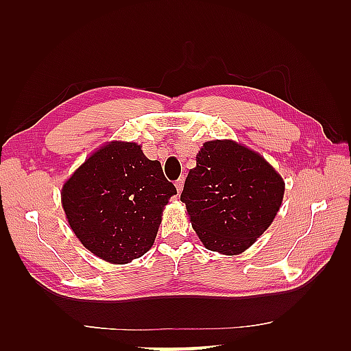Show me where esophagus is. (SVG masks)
Returning <instances> with one entry per match:
<instances>
[{"instance_id": "34e87169", "label": "esophagus", "mask_w": 351, "mask_h": 351, "mask_svg": "<svg viewBox=\"0 0 351 351\" xmlns=\"http://www.w3.org/2000/svg\"><path fill=\"white\" fill-rule=\"evenodd\" d=\"M184 182H185V178L184 176H181L180 180H178L176 182H175V185H176V190H178V193H181L182 190H184Z\"/></svg>"}]
</instances>
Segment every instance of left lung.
Returning <instances> with one entry per match:
<instances>
[{
    "instance_id": "8db88e82",
    "label": "left lung",
    "mask_w": 351,
    "mask_h": 351,
    "mask_svg": "<svg viewBox=\"0 0 351 351\" xmlns=\"http://www.w3.org/2000/svg\"><path fill=\"white\" fill-rule=\"evenodd\" d=\"M285 181L259 152L234 140H210L196 155L181 202L208 250L240 255L270 228Z\"/></svg>"
}]
</instances>
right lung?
I'll list each match as a JSON object with an SVG mask.
<instances>
[{"instance_id":"right-lung-1","label":"right lung","mask_w":351,"mask_h":351,"mask_svg":"<svg viewBox=\"0 0 351 351\" xmlns=\"http://www.w3.org/2000/svg\"><path fill=\"white\" fill-rule=\"evenodd\" d=\"M176 195L161 162L134 141L96 149L64 181L62 206L73 234L93 255L128 264L152 247L164 206Z\"/></svg>"}]
</instances>
